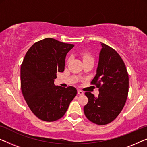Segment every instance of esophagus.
<instances>
[{
  "label": "esophagus",
  "mask_w": 147,
  "mask_h": 147,
  "mask_svg": "<svg viewBox=\"0 0 147 147\" xmlns=\"http://www.w3.org/2000/svg\"><path fill=\"white\" fill-rule=\"evenodd\" d=\"M77 92H78V94H80V95H82V94H84V92H82L81 90H78Z\"/></svg>",
  "instance_id": "obj_1"
}]
</instances>
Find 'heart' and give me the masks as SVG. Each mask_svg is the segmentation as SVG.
<instances>
[{"label": "heart", "mask_w": 147, "mask_h": 147, "mask_svg": "<svg viewBox=\"0 0 147 147\" xmlns=\"http://www.w3.org/2000/svg\"><path fill=\"white\" fill-rule=\"evenodd\" d=\"M81 57L82 59V61L84 62H86V61H94V59L92 57V56L91 55V54L88 52H83L81 54Z\"/></svg>", "instance_id": "obj_1"}]
</instances>
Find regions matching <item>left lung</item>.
Here are the masks:
<instances>
[{
    "instance_id": "1",
    "label": "left lung",
    "mask_w": 147,
    "mask_h": 147,
    "mask_svg": "<svg viewBox=\"0 0 147 147\" xmlns=\"http://www.w3.org/2000/svg\"><path fill=\"white\" fill-rule=\"evenodd\" d=\"M100 43L96 74L90 82L98 88L99 94L95 97L91 92L84 93L88 101L84 113L92 123L105 125L114 121L125 106L129 93V74L117 51Z\"/></svg>"
}]
</instances>
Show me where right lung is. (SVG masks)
<instances>
[{
    "label": "right lung",
    "mask_w": 147,
    "mask_h": 147,
    "mask_svg": "<svg viewBox=\"0 0 147 147\" xmlns=\"http://www.w3.org/2000/svg\"><path fill=\"white\" fill-rule=\"evenodd\" d=\"M74 45L47 38L28 49L20 68L23 96L34 115L47 122L57 121L67 112L77 93L74 86H55L57 73L65 70V58Z\"/></svg>",
    "instance_id": "1"
}]
</instances>
